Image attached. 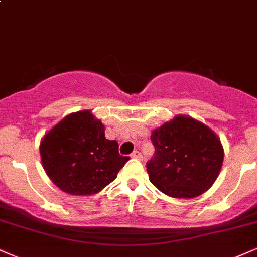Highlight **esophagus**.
Listing matches in <instances>:
<instances>
[{
  "mask_svg": "<svg viewBox=\"0 0 257 257\" xmlns=\"http://www.w3.org/2000/svg\"><path fill=\"white\" fill-rule=\"evenodd\" d=\"M132 157H133V158H135V159H142V158H144L141 152H139V151H134V152L132 153Z\"/></svg>",
  "mask_w": 257,
  "mask_h": 257,
  "instance_id": "1",
  "label": "esophagus"
}]
</instances>
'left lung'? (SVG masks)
<instances>
[{
	"label": "left lung",
	"instance_id": "8db88e82",
	"mask_svg": "<svg viewBox=\"0 0 257 257\" xmlns=\"http://www.w3.org/2000/svg\"><path fill=\"white\" fill-rule=\"evenodd\" d=\"M154 156L146 164L151 183L171 197H195L212 187L224 150L208 126L177 116L153 131Z\"/></svg>",
	"mask_w": 257,
	"mask_h": 257
}]
</instances>
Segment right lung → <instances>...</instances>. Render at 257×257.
I'll list each match as a JSON object with an SVG mask.
<instances>
[{"label":"right lung","instance_id":"1","mask_svg":"<svg viewBox=\"0 0 257 257\" xmlns=\"http://www.w3.org/2000/svg\"><path fill=\"white\" fill-rule=\"evenodd\" d=\"M43 168L61 190L92 195L116 179L129 157L105 138V128L89 111L64 117L40 142Z\"/></svg>","mask_w":257,"mask_h":257}]
</instances>
